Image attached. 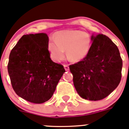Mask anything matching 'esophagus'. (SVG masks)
Listing matches in <instances>:
<instances>
[{
    "instance_id": "obj_1",
    "label": "esophagus",
    "mask_w": 129,
    "mask_h": 129,
    "mask_svg": "<svg viewBox=\"0 0 129 129\" xmlns=\"http://www.w3.org/2000/svg\"><path fill=\"white\" fill-rule=\"evenodd\" d=\"M63 67H64V69L66 71H67L69 70V66H68V65H64V66H63Z\"/></svg>"
}]
</instances>
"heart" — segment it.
I'll list each match as a JSON object with an SVG mask.
<instances>
[{
	"label": "heart",
	"mask_w": 129,
	"mask_h": 129,
	"mask_svg": "<svg viewBox=\"0 0 129 129\" xmlns=\"http://www.w3.org/2000/svg\"><path fill=\"white\" fill-rule=\"evenodd\" d=\"M92 38L87 32L80 30H67L57 32L54 40L48 43L52 58L59 62L65 58L72 62H80L86 58L92 46Z\"/></svg>",
	"instance_id": "obj_1"
}]
</instances>
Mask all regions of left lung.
<instances>
[{"label":"left lung","instance_id":"1","mask_svg":"<svg viewBox=\"0 0 129 129\" xmlns=\"http://www.w3.org/2000/svg\"><path fill=\"white\" fill-rule=\"evenodd\" d=\"M92 46L86 58L69 66L78 94L97 101L109 96L121 78L122 60L116 44L102 34L92 35Z\"/></svg>","mask_w":129,"mask_h":129}]
</instances>
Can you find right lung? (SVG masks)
<instances>
[{
	"label": "right lung",
	"instance_id": "1",
	"mask_svg": "<svg viewBox=\"0 0 129 129\" xmlns=\"http://www.w3.org/2000/svg\"><path fill=\"white\" fill-rule=\"evenodd\" d=\"M48 43L46 33L25 35L9 57L8 71L13 89L20 97L34 104L51 98L66 72L62 65L51 60Z\"/></svg>",
	"mask_w": 129,
	"mask_h": 129
}]
</instances>
